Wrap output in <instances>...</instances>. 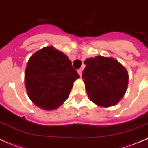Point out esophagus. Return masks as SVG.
I'll return each instance as SVG.
<instances>
[{"label":"esophagus","instance_id":"1","mask_svg":"<svg viewBox=\"0 0 148 148\" xmlns=\"http://www.w3.org/2000/svg\"><path fill=\"white\" fill-rule=\"evenodd\" d=\"M77 72H78V74H79V75L80 76H82V70L81 69H78V71H77Z\"/></svg>","mask_w":148,"mask_h":148}]
</instances>
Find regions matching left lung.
I'll use <instances>...</instances> for the list:
<instances>
[{
    "mask_svg": "<svg viewBox=\"0 0 148 148\" xmlns=\"http://www.w3.org/2000/svg\"><path fill=\"white\" fill-rule=\"evenodd\" d=\"M82 79L89 99L97 106H115L127 89L129 76L126 69L115 58L99 55L84 61Z\"/></svg>",
    "mask_w": 148,
    "mask_h": 148,
    "instance_id": "8db88e82",
    "label": "left lung"
}]
</instances>
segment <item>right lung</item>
<instances>
[{"label": "right lung", "mask_w": 148, "mask_h": 148, "mask_svg": "<svg viewBox=\"0 0 148 148\" xmlns=\"http://www.w3.org/2000/svg\"><path fill=\"white\" fill-rule=\"evenodd\" d=\"M79 78L66 54L46 46L31 56L25 71L26 92L32 102L44 110H55L68 99Z\"/></svg>", "instance_id": "add662e5"}]
</instances>
